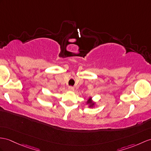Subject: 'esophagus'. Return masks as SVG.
<instances>
[{"instance_id": "34e87169", "label": "esophagus", "mask_w": 151, "mask_h": 151, "mask_svg": "<svg viewBox=\"0 0 151 151\" xmlns=\"http://www.w3.org/2000/svg\"><path fill=\"white\" fill-rule=\"evenodd\" d=\"M68 89L69 91H73V90H74V88H73L72 86H68Z\"/></svg>"}]
</instances>
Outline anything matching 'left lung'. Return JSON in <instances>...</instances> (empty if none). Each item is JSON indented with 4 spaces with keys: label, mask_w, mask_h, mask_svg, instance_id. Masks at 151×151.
I'll use <instances>...</instances> for the list:
<instances>
[{
    "label": "left lung",
    "mask_w": 151,
    "mask_h": 151,
    "mask_svg": "<svg viewBox=\"0 0 151 151\" xmlns=\"http://www.w3.org/2000/svg\"><path fill=\"white\" fill-rule=\"evenodd\" d=\"M87 102H88V104H91V105H90V106H92V105H93V104H94L93 103H92V102H91V99H89V100H88V101Z\"/></svg>",
    "instance_id": "1"
}]
</instances>
